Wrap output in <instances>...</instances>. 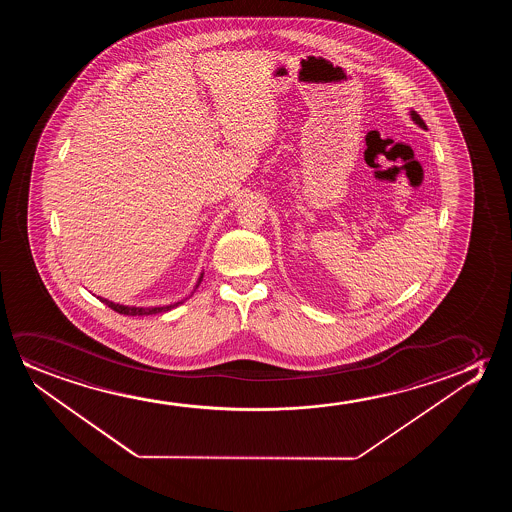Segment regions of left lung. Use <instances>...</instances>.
Segmentation results:
<instances>
[{
	"label": "left lung",
	"mask_w": 512,
	"mask_h": 512,
	"mask_svg": "<svg viewBox=\"0 0 512 512\" xmlns=\"http://www.w3.org/2000/svg\"><path fill=\"white\" fill-rule=\"evenodd\" d=\"M409 115H411V120H413L414 124H418V126L421 127V129H427V126H425V122L421 120L420 115L418 113L414 112V110H411L409 112Z\"/></svg>",
	"instance_id": "obj_1"
}]
</instances>
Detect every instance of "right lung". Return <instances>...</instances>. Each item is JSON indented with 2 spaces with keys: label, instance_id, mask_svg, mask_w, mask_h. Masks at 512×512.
I'll use <instances>...</instances> for the list:
<instances>
[{
  "label": "right lung",
  "instance_id": "add662e5",
  "mask_svg": "<svg viewBox=\"0 0 512 512\" xmlns=\"http://www.w3.org/2000/svg\"><path fill=\"white\" fill-rule=\"evenodd\" d=\"M204 271L201 273V276L197 278L196 287L194 290L190 292L189 297L194 295L197 287L201 285V281H203ZM189 297H185L182 301L173 302V304H168V306H148V308H143V306H126V304H119V302L108 301V299H103V297H98L99 301L105 302L108 308H112L113 311H117L120 315L127 316H148V315H159V313H166V311H171V309L176 308V306H180L183 302L187 301Z\"/></svg>",
  "mask_w": 512,
  "mask_h": 512
}]
</instances>
